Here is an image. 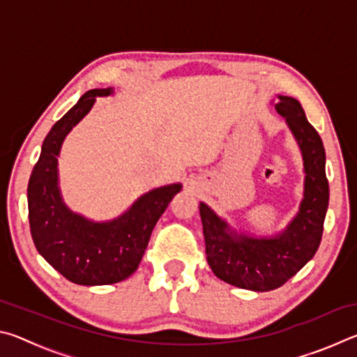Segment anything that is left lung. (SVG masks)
Segmentation results:
<instances>
[{
    "label": "left lung",
    "instance_id": "obj_1",
    "mask_svg": "<svg viewBox=\"0 0 357 357\" xmlns=\"http://www.w3.org/2000/svg\"><path fill=\"white\" fill-rule=\"evenodd\" d=\"M275 110L285 118L304 162V197L285 229L274 236L238 233L229 223L200 203L206 258L215 277L229 285L271 291L291 279L315 255L321 243L329 183L326 153L315 128L307 121L299 100L277 96Z\"/></svg>",
    "mask_w": 357,
    "mask_h": 357
}]
</instances>
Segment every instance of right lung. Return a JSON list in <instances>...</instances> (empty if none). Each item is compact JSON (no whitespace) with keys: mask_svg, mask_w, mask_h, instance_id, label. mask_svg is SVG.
Wrapping results in <instances>:
<instances>
[{"mask_svg":"<svg viewBox=\"0 0 357 357\" xmlns=\"http://www.w3.org/2000/svg\"><path fill=\"white\" fill-rule=\"evenodd\" d=\"M113 88L89 89L48 132L28 183V217L34 245L59 274L77 285H112L135 273L157 220L183 189L174 183L143 193L113 220L96 222L64 203L58 157L69 132Z\"/></svg>","mask_w":357,"mask_h":357,"instance_id":"add662e5","label":"right lung"}]
</instances>
